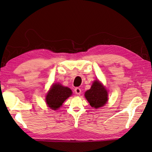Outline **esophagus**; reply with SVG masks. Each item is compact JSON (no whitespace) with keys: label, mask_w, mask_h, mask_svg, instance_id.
Segmentation results:
<instances>
[{"label":"esophagus","mask_w":152,"mask_h":152,"mask_svg":"<svg viewBox=\"0 0 152 152\" xmlns=\"http://www.w3.org/2000/svg\"><path fill=\"white\" fill-rule=\"evenodd\" d=\"M75 93L77 95H80L81 94V89L79 88V87H76L75 89Z\"/></svg>","instance_id":"34e87169"}]
</instances>
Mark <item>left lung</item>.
Here are the masks:
<instances>
[{
  "label": "left lung",
  "mask_w": 152,
  "mask_h": 152,
  "mask_svg": "<svg viewBox=\"0 0 152 152\" xmlns=\"http://www.w3.org/2000/svg\"><path fill=\"white\" fill-rule=\"evenodd\" d=\"M85 97L92 107L100 108L107 103L108 93L98 80H96L91 89L85 93Z\"/></svg>",
  "instance_id": "obj_1"
}]
</instances>
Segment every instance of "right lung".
<instances>
[{"label":"right lung","mask_w":152,"mask_h":152,"mask_svg":"<svg viewBox=\"0 0 152 152\" xmlns=\"http://www.w3.org/2000/svg\"><path fill=\"white\" fill-rule=\"evenodd\" d=\"M72 94V92L70 88L59 84H55L49 91L45 100L50 109L58 110Z\"/></svg>","instance_id":"obj_1"}]
</instances>
